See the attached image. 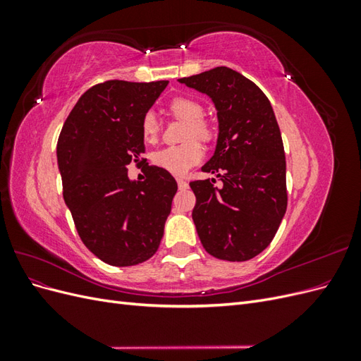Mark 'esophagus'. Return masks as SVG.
Returning <instances> with one entry per match:
<instances>
[{"mask_svg": "<svg viewBox=\"0 0 361 361\" xmlns=\"http://www.w3.org/2000/svg\"><path fill=\"white\" fill-rule=\"evenodd\" d=\"M176 180H178L179 190H187V188H188V182H187V180H183V179H180V178H178Z\"/></svg>", "mask_w": 361, "mask_h": 361, "instance_id": "obj_1", "label": "esophagus"}]
</instances>
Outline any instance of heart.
Here are the masks:
<instances>
[{"label": "heart", "mask_w": 361, "mask_h": 361, "mask_svg": "<svg viewBox=\"0 0 361 361\" xmlns=\"http://www.w3.org/2000/svg\"><path fill=\"white\" fill-rule=\"evenodd\" d=\"M169 110L176 118L187 122V128H185L183 133V140L187 141L179 146H169L155 152L152 161L157 167L176 174V176H182L190 169L197 166L203 158V147L199 141L193 138L211 141L214 138V128L206 118H203V105L199 101L192 99V97H174L169 104ZM159 130L161 125L157 114L154 111H147L141 118V135H143L146 143H155Z\"/></svg>", "instance_id": "obj_1"}]
</instances>
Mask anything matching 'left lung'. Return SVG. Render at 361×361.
Listing matches in <instances>:
<instances>
[{"label":"left lung","instance_id":"left-lung-1","mask_svg":"<svg viewBox=\"0 0 361 361\" xmlns=\"http://www.w3.org/2000/svg\"><path fill=\"white\" fill-rule=\"evenodd\" d=\"M212 97L220 134L214 157L202 167L215 179L192 180V220L207 253L244 262L274 239L288 207L286 159L280 128L265 93L231 68L180 78Z\"/></svg>","mask_w":361,"mask_h":361}]
</instances>
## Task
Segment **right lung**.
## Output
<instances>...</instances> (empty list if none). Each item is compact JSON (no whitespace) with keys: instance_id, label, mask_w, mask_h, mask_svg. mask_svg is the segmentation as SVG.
Returning a JSON list of instances; mask_svg holds the SVG:
<instances>
[{"instance_id":"add662e5","label":"right lung","mask_w":361,"mask_h":361,"mask_svg":"<svg viewBox=\"0 0 361 361\" xmlns=\"http://www.w3.org/2000/svg\"><path fill=\"white\" fill-rule=\"evenodd\" d=\"M169 81H104L90 87L64 122L57 143L63 197L81 241L113 267H130L157 253L178 183L145 166V180L128 178L143 161L141 118Z\"/></svg>"}]
</instances>
